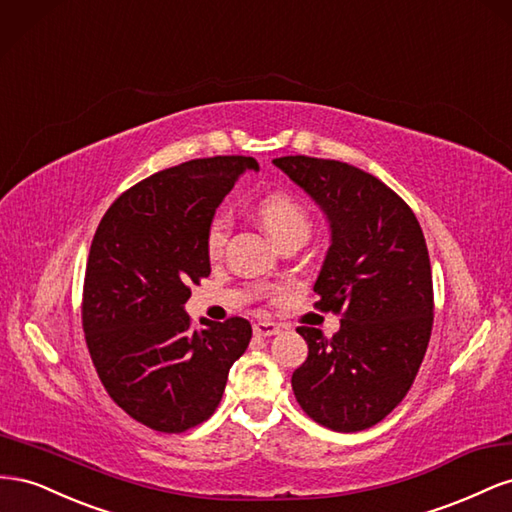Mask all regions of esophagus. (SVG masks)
Returning a JSON list of instances; mask_svg holds the SVG:
<instances>
[{"label": "esophagus", "mask_w": 512, "mask_h": 512, "mask_svg": "<svg viewBox=\"0 0 512 512\" xmlns=\"http://www.w3.org/2000/svg\"><path fill=\"white\" fill-rule=\"evenodd\" d=\"M279 326L272 324V321H257L253 326L255 337H274V334H279Z\"/></svg>", "instance_id": "esophagus-1"}]
</instances>
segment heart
<instances>
[{"instance_id": "b5f03b06", "label": "heart", "mask_w": 512, "mask_h": 512, "mask_svg": "<svg viewBox=\"0 0 512 512\" xmlns=\"http://www.w3.org/2000/svg\"><path fill=\"white\" fill-rule=\"evenodd\" d=\"M257 214L264 223L266 231L272 236V240L279 244L281 240L294 236V233H304L309 236L311 229V218L306 214L304 206L287 193H268L261 197L257 203ZM229 214L227 212H216L212 221L206 229V251L210 257H216L223 251V246L229 236Z\"/></svg>"}]
</instances>
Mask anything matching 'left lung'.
Listing matches in <instances>:
<instances>
[{"mask_svg":"<svg viewBox=\"0 0 512 512\" xmlns=\"http://www.w3.org/2000/svg\"><path fill=\"white\" fill-rule=\"evenodd\" d=\"M272 163L326 214L330 246L313 287L315 306L343 315L332 339L298 328L309 356L291 375V388L319 425L369 429L412 388L431 339L425 236L410 206L367 171L311 156Z\"/></svg>","mask_w":512,"mask_h":512,"instance_id":"obj_1","label":"left lung"}]
</instances>
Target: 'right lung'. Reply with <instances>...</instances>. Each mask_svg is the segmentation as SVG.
<instances>
[{
  "instance_id": "obj_1",
  "label": "right lung",
  "mask_w": 512,
  "mask_h": 512,
  "mask_svg": "<svg viewBox=\"0 0 512 512\" xmlns=\"http://www.w3.org/2000/svg\"><path fill=\"white\" fill-rule=\"evenodd\" d=\"M251 156L188 160L128 188L94 233L83 332L109 397L141 425L182 433L208 420L253 337L242 317L193 330L184 304L210 274L206 229Z\"/></svg>"
}]
</instances>
